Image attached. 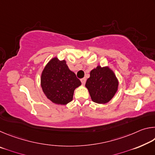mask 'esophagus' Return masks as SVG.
<instances>
[{"label": "esophagus", "mask_w": 155, "mask_h": 155, "mask_svg": "<svg viewBox=\"0 0 155 155\" xmlns=\"http://www.w3.org/2000/svg\"><path fill=\"white\" fill-rule=\"evenodd\" d=\"M81 83H82L83 85H85V82H86V78H81Z\"/></svg>", "instance_id": "esophagus-1"}]
</instances>
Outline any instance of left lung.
<instances>
[{
  "instance_id": "obj_1",
  "label": "left lung",
  "mask_w": 155,
  "mask_h": 155,
  "mask_svg": "<svg viewBox=\"0 0 155 155\" xmlns=\"http://www.w3.org/2000/svg\"><path fill=\"white\" fill-rule=\"evenodd\" d=\"M119 81L109 66L98 65L90 72L85 87L94 103L106 104L114 98L118 90Z\"/></svg>"
}]
</instances>
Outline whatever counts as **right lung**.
Here are the masks:
<instances>
[{"mask_svg": "<svg viewBox=\"0 0 155 155\" xmlns=\"http://www.w3.org/2000/svg\"><path fill=\"white\" fill-rule=\"evenodd\" d=\"M40 84L47 98L56 104L65 105L72 101L75 89L81 82L69 69L65 60L54 57L42 70Z\"/></svg>", "mask_w": 155, "mask_h": 155, "instance_id": "obj_1", "label": "right lung"}]
</instances>
